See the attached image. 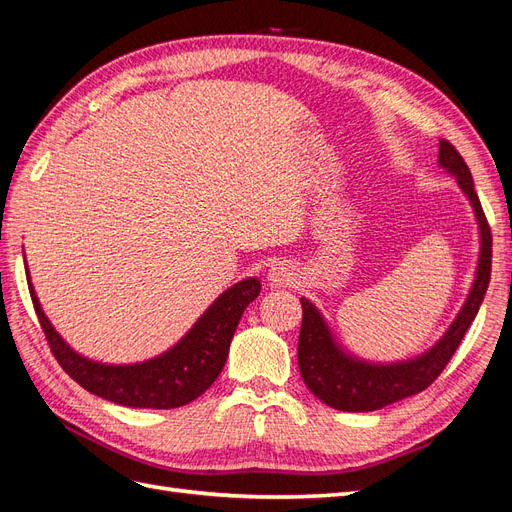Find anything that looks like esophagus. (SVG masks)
I'll list each match as a JSON object with an SVG mask.
<instances>
[{"label": "esophagus", "mask_w": 512, "mask_h": 512, "mask_svg": "<svg viewBox=\"0 0 512 512\" xmlns=\"http://www.w3.org/2000/svg\"><path fill=\"white\" fill-rule=\"evenodd\" d=\"M267 282L271 288H290L297 282V273H294L290 262L275 260L267 273Z\"/></svg>", "instance_id": "esophagus-1"}]
</instances>
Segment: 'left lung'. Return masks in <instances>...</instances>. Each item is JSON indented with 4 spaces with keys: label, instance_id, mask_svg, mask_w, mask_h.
<instances>
[{
    "label": "left lung",
    "instance_id": "1",
    "mask_svg": "<svg viewBox=\"0 0 512 512\" xmlns=\"http://www.w3.org/2000/svg\"><path fill=\"white\" fill-rule=\"evenodd\" d=\"M438 164L448 175H453L459 190L468 198L478 224V262L474 271V282L459 314L451 327L436 344L412 359L395 363H376L361 359L348 348L339 344L331 331L327 318L320 309L305 297L303 322L299 333V369L307 389L312 391L322 404L342 412H374L384 406H391L399 399H406L425 391L436 380L446 363L451 361L463 335L474 322L480 303L491 280V230L480 207V200L474 190V179L468 164L463 162L459 151L446 141H440Z\"/></svg>",
    "mask_w": 512,
    "mask_h": 512
}]
</instances>
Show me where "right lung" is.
<instances>
[{
	"label": "right lung",
	"instance_id": "1",
	"mask_svg": "<svg viewBox=\"0 0 512 512\" xmlns=\"http://www.w3.org/2000/svg\"><path fill=\"white\" fill-rule=\"evenodd\" d=\"M25 273L29 277L27 262ZM27 284L40 327L66 374L79 382L85 391L113 401V404L153 410H170L190 404L218 380L245 307L260 294L258 277H245L224 290L175 346L147 361L115 365L87 359L70 348L66 339L55 331L51 320L46 318L32 277Z\"/></svg>",
	"mask_w": 512,
	"mask_h": 512
}]
</instances>
